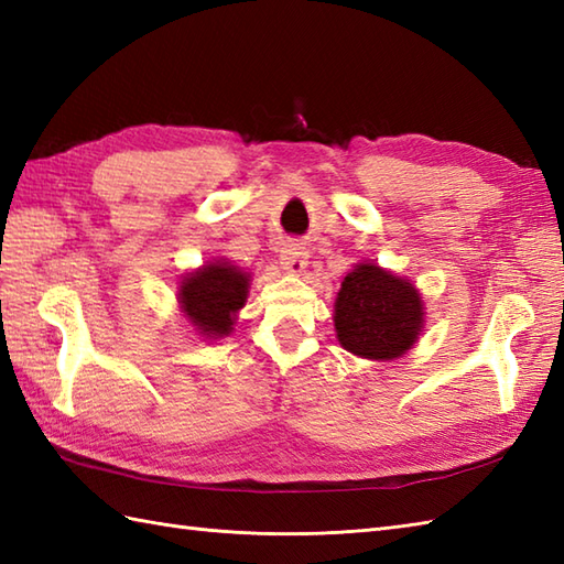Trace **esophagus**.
<instances>
[{
    "mask_svg": "<svg viewBox=\"0 0 564 564\" xmlns=\"http://www.w3.org/2000/svg\"><path fill=\"white\" fill-rule=\"evenodd\" d=\"M281 267L289 273H303L307 267L305 247H301V242H295V239H289V242L281 247Z\"/></svg>",
    "mask_w": 564,
    "mask_h": 564,
    "instance_id": "esophagus-1",
    "label": "esophagus"
}]
</instances>
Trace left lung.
Listing matches in <instances>:
<instances>
[{"instance_id": "obj_1", "label": "left lung", "mask_w": 564, "mask_h": 564, "mask_svg": "<svg viewBox=\"0 0 564 564\" xmlns=\"http://www.w3.org/2000/svg\"><path fill=\"white\" fill-rule=\"evenodd\" d=\"M422 317L414 285L376 263H358L334 305V327L344 349L373 361H390L410 349L422 332Z\"/></svg>"}]
</instances>
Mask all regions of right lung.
Wrapping results in <instances>:
<instances>
[{"label":"right lung","mask_w":564,"mask_h":564,"mask_svg":"<svg viewBox=\"0 0 564 564\" xmlns=\"http://www.w3.org/2000/svg\"><path fill=\"white\" fill-rule=\"evenodd\" d=\"M247 273L218 261L186 275L178 297L191 325H196L200 334L225 337L232 329L235 313L247 301Z\"/></svg>","instance_id":"add662e5"}]
</instances>
